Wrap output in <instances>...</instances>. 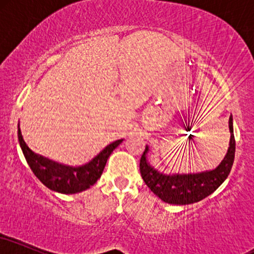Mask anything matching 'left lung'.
Masks as SVG:
<instances>
[{"label": "left lung", "instance_id": "obj_1", "mask_svg": "<svg viewBox=\"0 0 254 254\" xmlns=\"http://www.w3.org/2000/svg\"><path fill=\"white\" fill-rule=\"evenodd\" d=\"M230 141L229 148L224 159L215 170L205 171L196 174H165L159 172L148 162L147 153L149 150L145 147L139 161V171L145 185L156 194L160 199L168 204L185 205L199 202L216 191L232 170L235 156V138L233 130V118L229 117Z\"/></svg>", "mask_w": 254, "mask_h": 254}]
</instances>
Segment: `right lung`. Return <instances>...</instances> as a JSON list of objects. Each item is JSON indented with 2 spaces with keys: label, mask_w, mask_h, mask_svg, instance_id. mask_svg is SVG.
<instances>
[{
  "label": "right lung",
  "mask_w": 254,
  "mask_h": 254,
  "mask_svg": "<svg viewBox=\"0 0 254 254\" xmlns=\"http://www.w3.org/2000/svg\"><path fill=\"white\" fill-rule=\"evenodd\" d=\"M17 138L26 161L34 176L50 190L66 194L82 192L94 185L103 174L105 165L111 153L123 142V139L112 142L88 164L72 167V166L58 164L32 151L22 138L20 127H17Z\"/></svg>",
  "instance_id": "1"
}]
</instances>
